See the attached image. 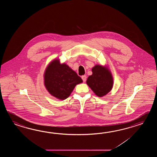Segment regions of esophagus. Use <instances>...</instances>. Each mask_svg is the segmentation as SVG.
<instances>
[{
  "instance_id": "1",
  "label": "esophagus",
  "mask_w": 157,
  "mask_h": 157,
  "mask_svg": "<svg viewBox=\"0 0 157 157\" xmlns=\"http://www.w3.org/2000/svg\"><path fill=\"white\" fill-rule=\"evenodd\" d=\"M82 79L83 80V82H85V81H86V76H85V75H83V76H82Z\"/></svg>"
}]
</instances>
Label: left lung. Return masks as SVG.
<instances>
[{
	"mask_svg": "<svg viewBox=\"0 0 157 157\" xmlns=\"http://www.w3.org/2000/svg\"><path fill=\"white\" fill-rule=\"evenodd\" d=\"M92 72L93 75L87 79V84L97 96L103 97L113 87L112 76L107 68L99 65L93 67Z\"/></svg>",
	"mask_w": 157,
	"mask_h": 157,
	"instance_id": "obj_1",
	"label": "left lung"
}]
</instances>
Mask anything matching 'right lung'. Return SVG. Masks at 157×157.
Returning <instances> with one entry per match:
<instances>
[{
    "mask_svg": "<svg viewBox=\"0 0 157 157\" xmlns=\"http://www.w3.org/2000/svg\"><path fill=\"white\" fill-rule=\"evenodd\" d=\"M82 80L66 64L54 60L47 67L44 83L47 90L54 97L64 100L70 95L75 86Z\"/></svg>",
    "mask_w": 157,
    "mask_h": 157,
    "instance_id": "add662e5",
    "label": "right lung"
}]
</instances>
